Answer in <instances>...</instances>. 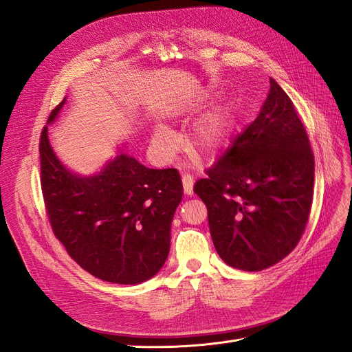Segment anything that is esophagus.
<instances>
[{"label": "esophagus", "mask_w": 352, "mask_h": 352, "mask_svg": "<svg viewBox=\"0 0 352 352\" xmlns=\"http://www.w3.org/2000/svg\"><path fill=\"white\" fill-rule=\"evenodd\" d=\"M182 184H184L185 195H188V197L194 194V190H192V188H194V179H192V176H190V175H184L182 176Z\"/></svg>", "instance_id": "esophagus-1"}]
</instances>
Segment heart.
I'll use <instances>...</instances> for the list:
<instances>
[{"label":"heart","instance_id":"obj_1","mask_svg":"<svg viewBox=\"0 0 352 352\" xmlns=\"http://www.w3.org/2000/svg\"><path fill=\"white\" fill-rule=\"evenodd\" d=\"M228 140V116L223 110L210 111L195 123L189 142L201 158L214 157ZM153 142L166 154L177 151L175 135L166 127H157L153 135Z\"/></svg>","mask_w":352,"mask_h":352}]
</instances>
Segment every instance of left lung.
I'll return each instance as SVG.
<instances>
[{"label":"left lung","mask_w":352,"mask_h":352,"mask_svg":"<svg viewBox=\"0 0 352 352\" xmlns=\"http://www.w3.org/2000/svg\"><path fill=\"white\" fill-rule=\"evenodd\" d=\"M206 173L194 192L207 207L223 261L260 272L294 251L310 217L314 155L291 98L274 79L257 119Z\"/></svg>","instance_id":"8db88e82"}]
</instances>
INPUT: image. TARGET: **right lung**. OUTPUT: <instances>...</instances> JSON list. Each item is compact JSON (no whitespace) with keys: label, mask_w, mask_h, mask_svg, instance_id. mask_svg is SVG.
I'll return each mask as SVG.
<instances>
[{"label":"right lung","mask_w":352,"mask_h":352,"mask_svg":"<svg viewBox=\"0 0 352 352\" xmlns=\"http://www.w3.org/2000/svg\"><path fill=\"white\" fill-rule=\"evenodd\" d=\"M65 100L51 111L56 119ZM39 140L41 188L56 238L83 270L105 282L136 285L163 267L170 226L182 201L176 168H148L120 153L98 175L82 177L60 163Z\"/></svg>","instance_id":"right-lung-1"}]
</instances>
